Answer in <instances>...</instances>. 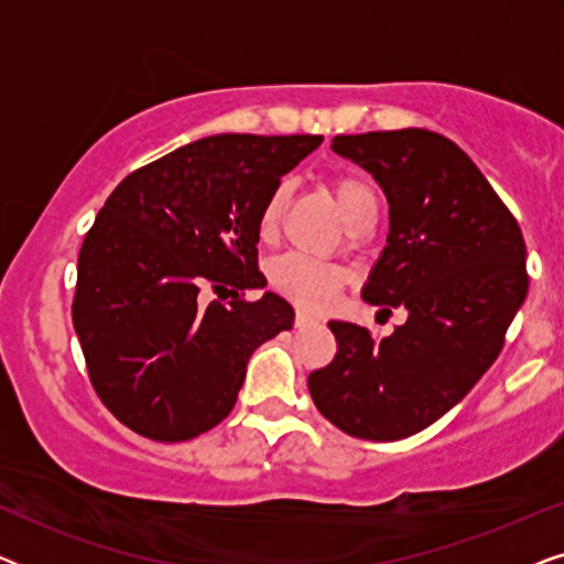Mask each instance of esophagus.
I'll return each instance as SVG.
<instances>
[{
  "mask_svg": "<svg viewBox=\"0 0 564 564\" xmlns=\"http://www.w3.org/2000/svg\"><path fill=\"white\" fill-rule=\"evenodd\" d=\"M315 323H318V318H315L313 313H307V311H297V313H295V326H297V328L315 326Z\"/></svg>",
  "mask_w": 564,
  "mask_h": 564,
  "instance_id": "1",
  "label": "esophagus"
}]
</instances>
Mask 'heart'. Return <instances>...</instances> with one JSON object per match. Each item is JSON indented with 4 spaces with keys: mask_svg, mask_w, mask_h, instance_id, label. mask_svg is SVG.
Wrapping results in <instances>:
<instances>
[{
    "mask_svg": "<svg viewBox=\"0 0 564 564\" xmlns=\"http://www.w3.org/2000/svg\"><path fill=\"white\" fill-rule=\"evenodd\" d=\"M330 195L338 213L344 215L346 223H351L357 215H361L369 207H377L375 189L361 180V176L346 174L336 176L330 182ZM284 210V187H276L272 195L267 197L264 207L259 213V234L264 238H272L280 228ZM346 280V269L334 264V261L307 257V253L292 251L284 257L274 259L269 267V282L276 292L290 297L292 303L303 307H323L336 297L338 288Z\"/></svg>",
    "mask_w": 564,
    "mask_h": 564,
    "instance_id": "obj_1",
    "label": "heart"
}]
</instances>
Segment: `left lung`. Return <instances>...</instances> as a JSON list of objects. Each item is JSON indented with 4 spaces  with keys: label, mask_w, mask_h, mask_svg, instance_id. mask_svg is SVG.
I'll return each instance as SVG.
<instances>
[{
    "label": "left lung",
    "mask_w": 564,
    "mask_h": 564,
    "mask_svg": "<svg viewBox=\"0 0 564 564\" xmlns=\"http://www.w3.org/2000/svg\"><path fill=\"white\" fill-rule=\"evenodd\" d=\"M338 156L375 176L390 205L388 246L361 297L408 321L377 338L330 321L338 351L307 377L313 403L344 434L413 436L488 372L527 300V243L473 159L423 128L336 135Z\"/></svg>",
    "instance_id": "left-lung-1"
}]
</instances>
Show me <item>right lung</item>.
I'll return each mask as SVG.
<instances>
[{
    "label": "right lung",
    "mask_w": 564,
    "mask_h": 564,
    "mask_svg": "<svg viewBox=\"0 0 564 564\" xmlns=\"http://www.w3.org/2000/svg\"><path fill=\"white\" fill-rule=\"evenodd\" d=\"M323 135L220 133L122 180L79 253L74 328L110 413L153 442H187L226 419L246 365L295 311L264 292L259 213ZM210 289L228 304L206 303Z\"/></svg>",
    "instance_id": "right-lung-1"
}]
</instances>
